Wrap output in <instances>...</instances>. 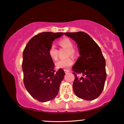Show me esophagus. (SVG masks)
I'll return each instance as SVG.
<instances>
[{"label": "esophagus", "mask_w": 124, "mask_h": 124, "mask_svg": "<svg viewBox=\"0 0 124 124\" xmlns=\"http://www.w3.org/2000/svg\"><path fill=\"white\" fill-rule=\"evenodd\" d=\"M64 71H65V73H68V72H69V70H68V69H64Z\"/></svg>", "instance_id": "obj_1"}]
</instances>
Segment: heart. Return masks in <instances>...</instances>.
<instances>
[{"instance_id":"b5f03b06","label":"heart","mask_w":124,"mask_h":124,"mask_svg":"<svg viewBox=\"0 0 124 124\" xmlns=\"http://www.w3.org/2000/svg\"><path fill=\"white\" fill-rule=\"evenodd\" d=\"M58 44L61 47L67 49L66 56H71L72 57H75L76 56L77 51L73 48V43L70 39L67 38L61 39V40L58 41ZM48 53L51 59H52L53 61L57 60L58 58V51L54 45H51L49 46ZM73 63V59L69 56L65 59H61V60L58 61L55 63V65L58 69H65V68H68Z\"/></svg>"}]
</instances>
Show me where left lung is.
Returning <instances> with one entry per match:
<instances>
[{"mask_svg":"<svg viewBox=\"0 0 124 124\" xmlns=\"http://www.w3.org/2000/svg\"><path fill=\"white\" fill-rule=\"evenodd\" d=\"M76 41L80 56L72 67L75 80L73 89L77 97L93 100L103 92L107 74L106 60L100 48L86 32H65ZM81 74L82 77L77 76Z\"/></svg>","mask_w":124,"mask_h":124,"instance_id":"8db88e82","label":"left lung"}]
</instances>
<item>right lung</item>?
Listing matches in <instances>:
<instances>
[{"mask_svg": "<svg viewBox=\"0 0 124 124\" xmlns=\"http://www.w3.org/2000/svg\"><path fill=\"white\" fill-rule=\"evenodd\" d=\"M62 35L63 32H41L28 41L23 51L24 85L30 94L40 102L57 96L65 75L62 69L55 70V64L48 53L53 41Z\"/></svg>", "mask_w": 124, "mask_h": 124, "instance_id": "right-lung-1", "label": "right lung"}]
</instances>
